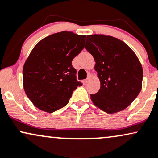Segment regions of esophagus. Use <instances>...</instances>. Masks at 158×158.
I'll return each mask as SVG.
<instances>
[{
    "label": "esophagus",
    "mask_w": 158,
    "mask_h": 158,
    "mask_svg": "<svg viewBox=\"0 0 158 158\" xmlns=\"http://www.w3.org/2000/svg\"><path fill=\"white\" fill-rule=\"evenodd\" d=\"M89 81H90V77H88L86 80H85V83H86H86H89Z\"/></svg>",
    "instance_id": "34e87169"
}]
</instances>
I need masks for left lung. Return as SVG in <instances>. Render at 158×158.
I'll list each match as a JSON object with an SVG mask.
<instances>
[{
	"label": "left lung",
	"instance_id": "8db88e82",
	"mask_svg": "<svg viewBox=\"0 0 158 158\" xmlns=\"http://www.w3.org/2000/svg\"><path fill=\"white\" fill-rule=\"evenodd\" d=\"M86 49L95 61L101 88L91 99L103 112L112 114L130 105L142 89L143 68L127 44L104 35L86 36Z\"/></svg>",
	"mask_w": 158,
	"mask_h": 158
}]
</instances>
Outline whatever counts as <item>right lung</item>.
I'll use <instances>...</instances> for the list:
<instances>
[{
    "instance_id": "obj_1",
    "label": "right lung",
    "mask_w": 158,
    "mask_h": 158,
    "mask_svg": "<svg viewBox=\"0 0 158 158\" xmlns=\"http://www.w3.org/2000/svg\"><path fill=\"white\" fill-rule=\"evenodd\" d=\"M86 35L63 31L36 44L24 64L23 89L34 106L52 113L69 103L82 83L76 79L72 61L84 48Z\"/></svg>"
}]
</instances>
